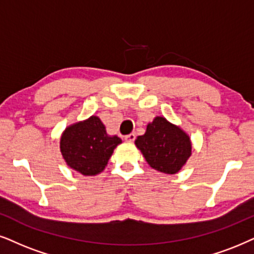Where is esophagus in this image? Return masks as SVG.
I'll use <instances>...</instances> for the list:
<instances>
[{"mask_svg":"<svg viewBox=\"0 0 254 254\" xmlns=\"http://www.w3.org/2000/svg\"><path fill=\"white\" fill-rule=\"evenodd\" d=\"M124 139L127 140V142H133V140L136 139V134H134V133H130V134H127V136H125V137H124Z\"/></svg>","mask_w":254,"mask_h":254,"instance_id":"34e87169","label":"esophagus"}]
</instances>
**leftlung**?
Wrapping results in <instances>:
<instances>
[{
    "instance_id": "8db88e82",
    "label": "left lung",
    "mask_w": 254,
    "mask_h": 254,
    "mask_svg": "<svg viewBox=\"0 0 254 254\" xmlns=\"http://www.w3.org/2000/svg\"><path fill=\"white\" fill-rule=\"evenodd\" d=\"M134 144L151 168L168 175H175L185 165L192 150L186 132L159 116L147 124L145 133L138 136Z\"/></svg>"
}]
</instances>
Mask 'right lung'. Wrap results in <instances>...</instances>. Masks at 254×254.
<instances>
[{"label": "right lung", "mask_w": 254, "mask_h": 254, "mask_svg": "<svg viewBox=\"0 0 254 254\" xmlns=\"http://www.w3.org/2000/svg\"><path fill=\"white\" fill-rule=\"evenodd\" d=\"M121 143L120 137L109 136L97 116H91L66 127L60 147L70 168L83 176H95L105 169L115 147Z\"/></svg>", "instance_id": "obj_1"}]
</instances>
